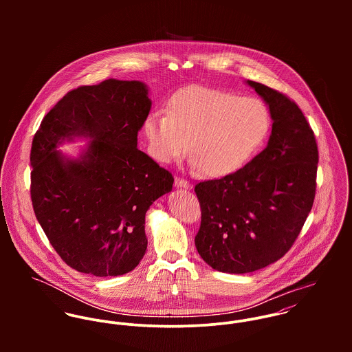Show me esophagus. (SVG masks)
<instances>
[{
    "mask_svg": "<svg viewBox=\"0 0 352 352\" xmlns=\"http://www.w3.org/2000/svg\"><path fill=\"white\" fill-rule=\"evenodd\" d=\"M175 187H177V188H186V190L192 188V186H191L187 180L180 179V177H176V179H175Z\"/></svg>",
    "mask_w": 352,
    "mask_h": 352,
    "instance_id": "esophagus-1",
    "label": "esophagus"
}]
</instances>
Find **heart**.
Returning a JSON list of instances; mask_svg holds the SVG:
<instances>
[{"instance_id":"1","label":"heart","mask_w":352,"mask_h":352,"mask_svg":"<svg viewBox=\"0 0 352 352\" xmlns=\"http://www.w3.org/2000/svg\"><path fill=\"white\" fill-rule=\"evenodd\" d=\"M270 113L257 98L192 85L177 92L169 112L153 111L144 123L149 153L162 164L191 151L194 165L211 177L240 169L263 144Z\"/></svg>"}]
</instances>
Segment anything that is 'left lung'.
<instances>
[{"label":"left lung","mask_w":352,"mask_h":352,"mask_svg":"<svg viewBox=\"0 0 352 352\" xmlns=\"http://www.w3.org/2000/svg\"><path fill=\"white\" fill-rule=\"evenodd\" d=\"M270 108L265 149L241 169L195 186L201 210L195 245L214 270L247 274L283 257L297 240L316 195L318 151L300 107L247 81Z\"/></svg>","instance_id":"8db88e82"}]
</instances>
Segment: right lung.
<instances>
[{"label": "right lung", "mask_w": 352, "mask_h": 352, "mask_svg": "<svg viewBox=\"0 0 352 352\" xmlns=\"http://www.w3.org/2000/svg\"><path fill=\"white\" fill-rule=\"evenodd\" d=\"M141 81L105 80L67 92L43 118L31 148V199L52 248L78 272L118 276L142 260L145 215L173 176L140 151L151 111ZM90 140L78 159L56 148Z\"/></svg>", "instance_id": "add662e5"}]
</instances>
